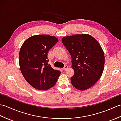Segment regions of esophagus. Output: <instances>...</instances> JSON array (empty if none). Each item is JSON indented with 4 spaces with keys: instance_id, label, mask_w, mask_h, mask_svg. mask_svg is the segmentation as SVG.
<instances>
[{
    "instance_id": "obj_1",
    "label": "esophagus",
    "mask_w": 121,
    "mask_h": 121,
    "mask_svg": "<svg viewBox=\"0 0 121 121\" xmlns=\"http://www.w3.org/2000/svg\"><path fill=\"white\" fill-rule=\"evenodd\" d=\"M68 67H69V66H68V65H65V66H64V68H63V70H67V69H68Z\"/></svg>"
}]
</instances>
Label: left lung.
<instances>
[{
	"mask_svg": "<svg viewBox=\"0 0 121 121\" xmlns=\"http://www.w3.org/2000/svg\"><path fill=\"white\" fill-rule=\"evenodd\" d=\"M62 42L70 52L72 85L80 91L91 88L100 79L104 66V51L96 39L88 34L69 36L62 38Z\"/></svg>",
	"mask_w": 121,
	"mask_h": 121,
	"instance_id": "1",
	"label": "left lung"
}]
</instances>
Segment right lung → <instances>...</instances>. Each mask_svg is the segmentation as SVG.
I'll return each mask as SVG.
<instances>
[{
	"mask_svg": "<svg viewBox=\"0 0 121 121\" xmlns=\"http://www.w3.org/2000/svg\"><path fill=\"white\" fill-rule=\"evenodd\" d=\"M58 42L55 36L34 35L23 43L19 52L20 68L27 83L35 89L48 90L56 84L60 71L48 65V52Z\"/></svg>",
	"mask_w": 121,
	"mask_h": 121,
	"instance_id": "add662e5",
	"label": "right lung"
}]
</instances>
